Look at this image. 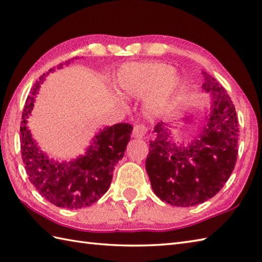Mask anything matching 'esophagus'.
Segmentation results:
<instances>
[{"mask_svg": "<svg viewBox=\"0 0 262 262\" xmlns=\"http://www.w3.org/2000/svg\"><path fill=\"white\" fill-rule=\"evenodd\" d=\"M146 132L147 128L144 125H135L134 129H133V137L141 140V138L146 135Z\"/></svg>", "mask_w": 262, "mask_h": 262, "instance_id": "34e87169", "label": "esophagus"}]
</instances>
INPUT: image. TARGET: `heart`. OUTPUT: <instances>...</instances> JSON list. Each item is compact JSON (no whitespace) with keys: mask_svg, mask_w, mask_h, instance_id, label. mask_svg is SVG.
Listing matches in <instances>:
<instances>
[{"mask_svg":"<svg viewBox=\"0 0 262 262\" xmlns=\"http://www.w3.org/2000/svg\"><path fill=\"white\" fill-rule=\"evenodd\" d=\"M181 77L173 66L163 63L127 64L117 75V86L127 98H145L144 110L149 118L164 115L180 91Z\"/></svg>","mask_w":262,"mask_h":262,"instance_id":"b5f03b06","label":"heart"}]
</instances>
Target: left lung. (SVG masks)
<instances>
[{
    "instance_id": "8db88e82",
    "label": "left lung",
    "mask_w": 262,
    "mask_h": 262,
    "mask_svg": "<svg viewBox=\"0 0 262 262\" xmlns=\"http://www.w3.org/2000/svg\"><path fill=\"white\" fill-rule=\"evenodd\" d=\"M210 108L188 142H178L171 122L160 121L149 141L145 168L154 193L170 205L189 207L214 197L229 180L237 158L234 104L213 76L204 73ZM190 124V116L181 118ZM178 121V120H177Z\"/></svg>"
}]
</instances>
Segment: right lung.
Returning <instances> with one entry per match:
<instances>
[{
    "mask_svg": "<svg viewBox=\"0 0 262 262\" xmlns=\"http://www.w3.org/2000/svg\"><path fill=\"white\" fill-rule=\"evenodd\" d=\"M71 60L65 62L66 65ZM59 69H63V64L57 66V70ZM54 71L55 68L49 70V72ZM49 72L35 83L22 113L20 126L22 161L30 182L43 198L57 207L79 209L91 206L107 192L115 166L124 157L130 140L133 126L120 122L100 129L86 147L85 153L69 162H58L51 159L38 146L27 125L35 98Z\"/></svg>",
    "mask_w": 262,
    "mask_h": 262,
    "instance_id": "add662e5",
    "label": "right lung"
}]
</instances>
